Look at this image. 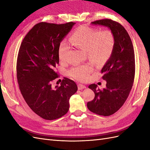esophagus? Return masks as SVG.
Returning a JSON list of instances; mask_svg holds the SVG:
<instances>
[{
  "instance_id": "obj_1",
  "label": "esophagus",
  "mask_w": 150,
  "mask_h": 150,
  "mask_svg": "<svg viewBox=\"0 0 150 150\" xmlns=\"http://www.w3.org/2000/svg\"><path fill=\"white\" fill-rule=\"evenodd\" d=\"M78 89H79V90H81V89H84V88H86L85 85L81 84H78Z\"/></svg>"
}]
</instances>
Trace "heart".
Here are the masks:
<instances>
[{
	"instance_id": "1",
	"label": "heart",
	"mask_w": 150,
	"mask_h": 150,
	"mask_svg": "<svg viewBox=\"0 0 150 150\" xmlns=\"http://www.w3.org/2000/svg\"><path fill=\"white\" fill-rule=\"evenodd\" d=\"M70 42L81 49L87 51L89 59L98 65L104 64L111 57L116 44L115 35L110 29L100 30L89 26L81 25L72 33ZM69 46L66 40H62L58 49V57L61 61L66 59ZM93 67L90 64L72 67L68 71L71 78L79 81L88 80Z\"/></svg>"
}]
</instances>
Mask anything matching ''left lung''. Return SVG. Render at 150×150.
<instances>
[{"mask_svg":"<svg viewBox=\"0 0 150 150\" xmlns=\"http://www.w3.org/2000/svg\"><path fill=\"white\" fill-rule=\"evenodd\" d=\"M91 23L108 27L116 39L112 56L101 71L103 79L106 81V87L100 89L96 84L88 87L93 91L95 96L87 103L88 108L95 114L108 116L120 110L132 89L135 74L134 48L128 32L117 22L104 19Z\"/></svg>","mask_w":150,"mask_h":150,"instance_id":"obj_1","label":"left lung"}]
</instances>
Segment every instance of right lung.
Listing matches in <instances>:
<instances>
[{"label": "right lung", "mask_w": 150, "mask_h": 150, "mask_svg": "<svg viewBox=\"0 0 150 150\" xmlns=\"http://www.w3.org/2000/svg\"><path fill=\"white\" fill-rule=\"evenodd\" d=\"M74 24L39 22L26 34L18 52L16 71L21 93L31 110L44 120L66 115L69 99L78 90L74 81L67 78L60 86H52L59 77L55 71L59 46Z\"/></svg>", "instance_id": "add662e5"}]
</instances>
